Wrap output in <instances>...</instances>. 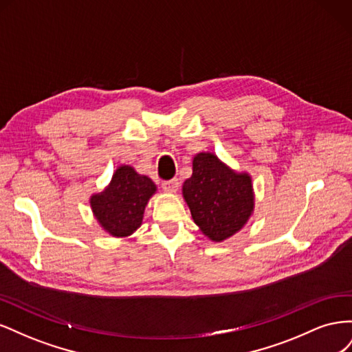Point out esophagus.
Returning a JSON list of instances; mask_svg holds the SVG:
<instances>
[{
  "label": "esophagus",
  "mask_w": 352,
  "mask_h": 352,
  "mask_svg": "<svg viewBox=\"0 0 352 352\" xmlns=\"http://www.w3.org/2000/svg\"><path fill=\"white\" fill-rule=\"evenodd\" d=\"M162 188L166 190V192H170V194H175L176 190L179 189V180L177 179H172V180H166V182H163Z\"/></svg>",
  "instance_id": "obj_1"
}]
</instances>
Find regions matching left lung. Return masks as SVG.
Segmentation results:
<instances>
[{"label":"left lung","mask_w":352,"mask_h":352,"mask_svg":"<svg viewBox=\"0 0 352 352\" xmlns=\"http://www.w3.org/2000/svg\"><path fill=\"white\" fill-rule=\"evenodd\" d=\"M195 225L212 242L238 233L254 214L255 195L248 172H236L212 153L192 158V175L182 185Z\"/></svg>","instance_id":"8db88e82"}]
</instances>
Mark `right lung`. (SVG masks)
<instances>
[{
  "mask_svg": "<svg viewBox=\"0 0 352 352\" xmlns=\"http://www.w3.org/2000/svg\"><path fill=\"white\" fill-rule=\"evenodd\" d=\"M157 192L153 180L129 164L116 168L110 184L92 194V214L104 232L113 238H127L141 228L148 201Z\"/></svg>",
  "mask_w": 352,
  "mask_h": 352,
  "instance_id": "1",
  "label": "right lung"
}]
</instances>
